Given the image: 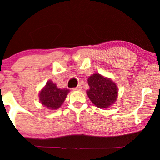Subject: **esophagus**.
I'll return each mask as SVG.
<instances>
[{"instance_id": "esophagus-1", "label": "esophagus", "mask_w": 160, "mask_h": 160, "mask_svg": "<svg viewBox=\"0 0 160 160\" xmlns=\"http://www.w3.org/2000/svg\"><path fill=\"white\" fill-rule=\"evenodd\" d=\"M74 90H76V91H81L82 90V86H81V85L79 84L78 86L76 87V88H74Z\"/></svg>"}]
</instances>
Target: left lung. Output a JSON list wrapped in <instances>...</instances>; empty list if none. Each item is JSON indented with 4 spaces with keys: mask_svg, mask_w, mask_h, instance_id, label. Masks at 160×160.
<instances>
[{
    "mask_svg": "<svg viewBox=\"0 0 160 160\" xmlns=\"http://www.w3.org/2000/svg\"><path fill=\"white\" fill-rule=\"evenodd\" d=\"M88 83L90 88L86 93L91 102L97 108H109L116 101L118 86L110 78L95 73L88 78Z\"/></svg>",
    "mask_w": 160,
    "mask_h": 160,
    "instance_id": "1",
    "label": "left lung"
}]
</instances>
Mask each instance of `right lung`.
<instances>
[{"instance_id": "1", "label": "right lung", "mask_w": 160, "mask_h": 160, "mask_svg": "<svg viewBox=\"0 0 160 160\" xmlns=\"http://www.w3.org/2000/svg\"><path fill=\"white\" fill-rule=\"evenodd\" d=\"M67 88H59L49 80L39 92V101L42 105L50 110H57L62 105L69 92Z\"/></svg>"}]
</instances>
